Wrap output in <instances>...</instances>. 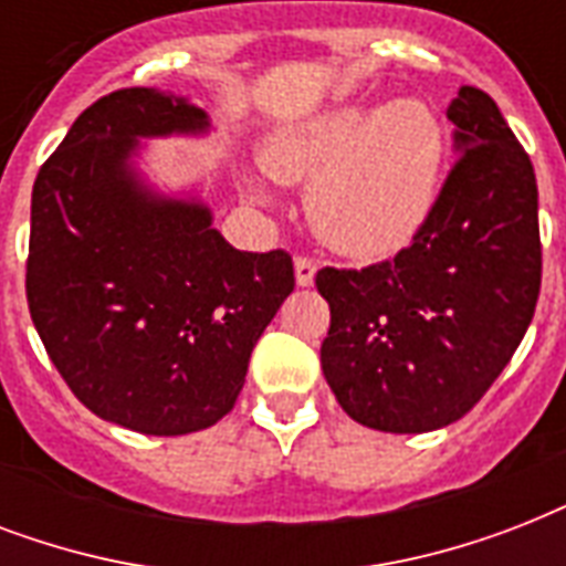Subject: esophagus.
Instances as JSON below:
<instances>
[{
    "label": "esophagus",
    "mask_w": 566,
    "mask_h": 566,
    "mask_svg": "<svg viewBox=\"0 0 566 566\" xmlns=\"http://www.w3.org/2000/svg\"><path fill=\"white\" fill-rule=\"evenodd\" d=\"M293 270H296V284H300V287H311V284H314V275H317V264H314V258L296 255V261H293Z\"/></svg>",
    "instance_id": "obj_1"
}]
</instances>
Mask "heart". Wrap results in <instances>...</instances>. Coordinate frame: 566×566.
Returning <instances> with one entry per match:
<instances>
[{
    "instance_id": "1",
    "label": "heart",
    "mask_w": 566,
    "mask_h": 566,
    "mask_svg": "<svg viewBox=\"0 0 566 566\" xmlns=\"http://www.w3.org/2000/svg\"><path fill=\"white\" fill-rule=\"evenodd\" d=\"M447 135L429 105H349L273 135L266 170L311 181L319 238L346 255H390L422 229L440 196Z\"/></svg>"
}]
</instances>
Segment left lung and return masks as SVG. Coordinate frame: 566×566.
Listing matches in <instances>:
<instances>
[{"label": "left lung", "mask_w": 566, "mask_h": 566, "mask_svg": "<svg viewBox=\"0 0 566 566\" xmlns=\"http://www.w3.org/2000/svg\"><path fill=\"white\" fill-rule=\"evenodd\" d=\"M447 117L458 158L411 247L323 266L332 308L319 361L355 422L420 434L461 420L517 353L541 293L537 181L496 102L461 87Z\"/></svg>", "instance_id": "8db88e82"}]
</instances>
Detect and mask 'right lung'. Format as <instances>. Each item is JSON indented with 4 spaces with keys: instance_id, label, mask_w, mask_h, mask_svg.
<instances>
[{
    "instance_id": "obj_1",
    "label": "right lung",
    "mask_w": 566,
    "mask_h": 566,
    "mask_svg": "<svg viewBox=\"0 0 566 566\" xmlns=\"http://www.w3.org/2000/svg\"><path fill=\"white\" fill-rule=\"evenodd\" d=\"M205 128L190 102L123 87L82 111L31 190L34 328L78 402L140 434L222 420L296 284L284 249L240 252L205 205L153 193L128 164L137 137Z\"/></svg>"
}]
</instances>
